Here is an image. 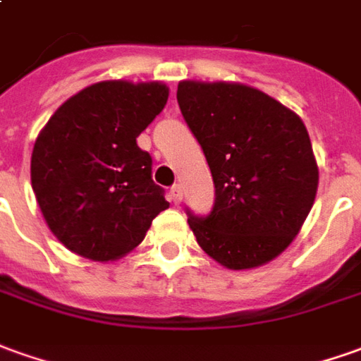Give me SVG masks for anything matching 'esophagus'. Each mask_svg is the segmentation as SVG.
<instances>
[{
    "label": "esophagus",
    "mask_w": 361,
    "mask_h": 361,
    "mask_svg": "<svg viewBox=\"0 0 361 361\" xmlns=\"http://www.w3.org/2000/svg\"><path fill=\"white\" fill-rule=\"evenodd\" d=\"M169 198H171V202H175V204H178V202L183 200V188H180V185H175L171 188Z\"/></svg>",
    "instance_id": "1"
}]
</instances>
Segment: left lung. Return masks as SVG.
Wrapping results in <instances>:
<instances>
[{"label":"left lung","mask_w":361,"mask_h":361,"mask_svg":"<svg viewBox=\"0 0 361 361\" xmlns=\"http://www.w3.org/2000/svg\"><path fill=\"white\" fill-rule=\"evenodd\" d=\"M176 100L216 188L208 216L186 210L198 245L228 269L275 259L317 196L318 166L305 123L245 84L183 80Z\"/></svg>","instance_id":"left-lung-1"}]
</instances>
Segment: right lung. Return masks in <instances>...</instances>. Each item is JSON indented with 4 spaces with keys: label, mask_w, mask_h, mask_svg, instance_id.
<instances>
[{
    "label": "right lung",
    "mask_w": 361,
    "mask_h": 361,
    "mask_svg": "<svg viewBox=\"0 0 361 361\" xmlns=\"http://www.w3.org/2000/svg\"><path fill=\"white\" fill-rule=\"evenodd\" d=\"M166 98L161 82H98L64 102L39 133L31 185L51 232L71 252L119 259L169 208L151 155L137 147Z\"/></svg>",
    "instance_id": "add662e5"
}]
</instances>
